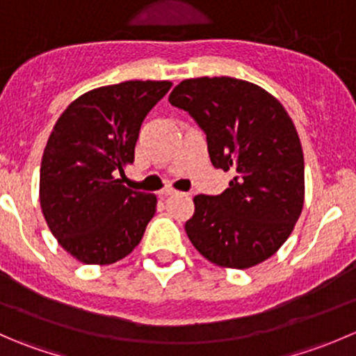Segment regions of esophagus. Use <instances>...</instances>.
Masks as SVG:
<instances>
[{
  "instance_id": "esophagus-1",
  "label": "esophagus",
  "mask_w": 356,
  "mask_h": 356,
  "mask_svg": "<svg viewBox=\"0 0 356 356\" xmlns=\"http://www.w3.org/2000/svg\"><path fill=\"white\" fill-rule=\"evenodd\" d=\"M158 195L161 196V198H163V196H170V195H175V191L172 188H165V189H161L160 193H158Z\"/></svg>"
}]
</instances>
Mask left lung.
Here are the masks:
<instances>
[{
  "label": "left lung",
  "instance_id": "8db88e82",
  "mask_svg": "<svg viewBox=\"0 0 356 356\" xmlns=\"http://www.w3.org/2000/svg\"><path fill=\"white\" fill-rule=\"evenodd\" d=\"M168 102L203 129L213 167L234 172L222 195L195 196L188 238L218 267L261 264L303 210V149L288 111L260 86L234 77L186 79Z\"/></svg>",
  "mask_w": 356,
  "mask_h": 356
}]
</instances>
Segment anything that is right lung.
<instances>
[{"label": "right lung", "mask_w": 356, "mask_h": 356, "mask_svg": "<svg viewBox=\"0 0 356 356\" xmlns=\"http://www.w3.org/2000/svg\"><path fill=\"white\" fill-rule=\"evenodd\" d=\"M168 81H125L79 96L46 143L39 200L60 246L88 265H110L141 241L156 196L132 191L117 174L134 161L139 129Z\"/></svg>", "instance_id": "add662e5"}]
</instances>
